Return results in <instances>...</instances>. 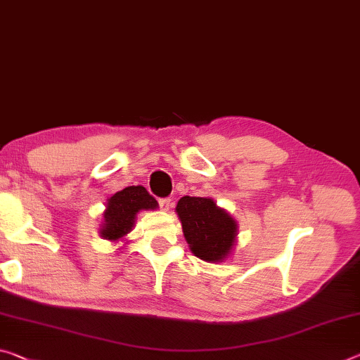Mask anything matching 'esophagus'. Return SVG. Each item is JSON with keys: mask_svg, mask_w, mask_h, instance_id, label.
Wrapping results in <instances>:
<instances>
[{"mask_svg": "<svg viewBox=\"0 0 360 360\" xmlns=\"http://www.w3.org/2000/svg\"><path fill=\"white\" fill-rule=\"evenodd\" d=\"M158 205L163 211H168L171 207H173V200H171V198H160Z\"/></svg>", "mask_w": 360, "mask_h": 360, "instance_id": "34e87169", "label": "esophagus"}]
</instances>
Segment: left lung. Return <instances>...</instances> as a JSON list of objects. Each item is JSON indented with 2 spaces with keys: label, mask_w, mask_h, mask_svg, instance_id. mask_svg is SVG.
Wrapping results in <instances>:
<instances>
[{
  "label": "left lung",
  "mask_w": 360,
  "mask_h": 360,
  "mask_svg": "<svg viewBox=\"0 0 360 360\" xmlns=\"http://www.w3.org/2000/svg\"><path fill=\"white\" fill-rule=\"evenodd\" d=\"M191 252L203 261L222 262L236 245L237 222L208 197H182L176 205Z\"/></svg>",
  "instance_id": "obj_1"
}]
</instances>
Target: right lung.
Segmentation results:
<instances>
[{
	"label": "right lung",
	"instance_id": "obj_1",
	"mask_svg": "<svg viewBox=\"0 0 360 360\" xmlns=\"http://www.w3.org/2000/svg\"><path fill=\"white\" fill-rule=\"evenodd\" d=\"M101 226V237L117 242L133 231L136 214L142 210H155L158 203L146 187L129 186L108 198Z\"/></svg>",
	"mask_w": 360,
	"mask_h": 360
}]
</instances>
